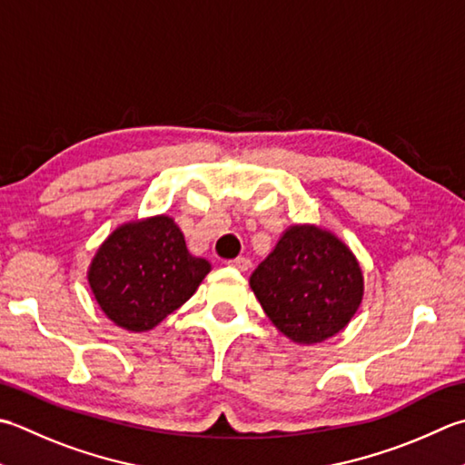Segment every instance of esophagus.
Masks as SVG:
<instances>
[{
    "mask_svg": "<svg viewBox=\"0 0 465 465\" xmlns=\"http://www.w3.org/2000/svg\"><path fill=\"white\" fill-rule=\"evenodd\" d=\"M227 266L230 268H235V270H240V272H245L250 268V260L248 258H243V256H240V258H235V260H230L227 262Z\"/></svg>",
    "mask_w": 465,
    "mask_h": 465,
    "instance_id": "obj_1",
    "label": "esophagus"
}]
</instances>
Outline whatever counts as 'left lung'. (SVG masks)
Here are the masks:
<instances>
[{"mask_svg": "<svg viewBox=\"0 0 465 465\" xmlns=\"http://www.w3.org/2000/svg\"><path fill=\"white\" fill-rule=\"evenodd\" d=\"M250 286L280 332L294 342L314 344L341 332L357 312L362 272L331 232L292 225L253 270Z\"/></svg>", "mask_w": 465, "mask_h": 465, "instance_id": "8db88e82", "label": "left lung"}]
</instances>
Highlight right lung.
I'll list each match as a JSON object with an SVG mask.
<instances>
[{"mask_svg":"<svg viewBox=\"0 0 465 465\" xmlns=\"http://www.w3.org/2000/svg\"><path fill=\"white\" fill-rule=\"evenodd\" d=\"M212 270L191 256L167 215L124 223L100 245L88 282L103 312L126 331H151L187 302Z\"/></svg>","mask_w":465,"mask_h":465,"instance_id":"obj_1","label":"right lung"}]
</instances>
